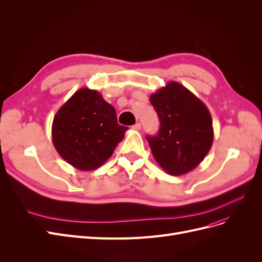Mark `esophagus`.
<instances>
[{"label":"esophagus","mask_w":262,"mask_h":262,"mask_svg":"<svg viewBox=\"0 0 262 262\" xmlns=\"http://www.w3.org/2000/svg\"><path fill=\"white\" fill-rule=\"evenodd\" d=\"M131 129L132 130H134V131H139V130H141V123H136V124H134V125H132L131 126Z\"/></svg>","instance_id":"esophagus-1"}]
</instances>
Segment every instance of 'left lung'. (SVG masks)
<instances>
[{
  "mask_svg": "<svg viewBox=\"0 0 262 262\" xmlns=\"http://www.w3.org/2000/svg\"><path fill=\"white\" fill-rule=\"evenodd\" d=\"M149 101L161 122L157 136L146 138L157 164L172 176L193 170L213 144L209 109L184 85L173 81L150 95Z\"/></svg>",
  "mask_w": 262,
  "mask_h": 262,
  "instance_id": "left-lung-1",
  "label": "left lung"
}]
</instances>
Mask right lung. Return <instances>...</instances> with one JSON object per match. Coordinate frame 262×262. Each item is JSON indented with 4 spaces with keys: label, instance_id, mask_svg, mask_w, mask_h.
<instances>
[{
    "label": "right lung",
    "instance_id": "right-lung-1",
    "mask_svg": "<svg viewBox=\"0 0 262 262\" xmlns=\"http://www.w3.org/2000/svg\"><path fill=\"white\" fill-rule=\"evenodd\" d=\"M126 126L118 124L116 109L95 90L81 89L55 114L52 142L60 156L80 170H94L113 155Z\"/></svg>",
    "mask_w": 262,
    "mask_h": 262
}]
</instances>
